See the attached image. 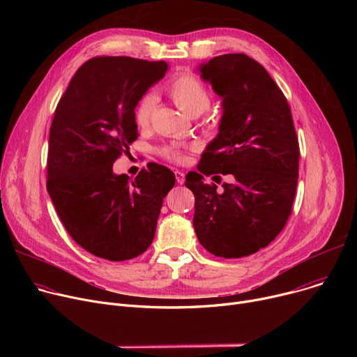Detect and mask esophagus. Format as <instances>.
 I'll use <instances>...</instances> for the list:
<instances>
[{
  "label": "esophagus",
  "mask_w": 357,
  "mask_h": 357,
  "mask_svg": "<svg viewBox=\"0 0 357 357\" xmlns=\"http://www.w3.org/2000/svg\"><path fill=\"white\" fill-rule=\"evenodd\" d=\"M175 178H176V182L179 185H182L185 182V174L181 172V171H175Z\"/></svg>",
  "instance_id": "obj_1"
}]
</instances>
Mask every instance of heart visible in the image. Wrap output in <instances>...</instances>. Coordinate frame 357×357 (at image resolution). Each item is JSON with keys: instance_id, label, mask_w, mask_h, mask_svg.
<instances>
[{"instance_id": "obj_1", "label": "heart", "mask_w": 357, "mask_h": 357, "mask_svg": "<svg viewBox=\"0 0 357 357\" xmlns=\"http://www.w3.org/2000/svg\"><path fill=\"white\" fill-rule=\"evenodd\" d=\"M168 94L174 103L186 114L196 117L205 113L211 106V93L203 82L192 73L178 75L168 86ZM157 97L154 94H145L134 109V120L138 127H148L154 112ZM165 158L179 162L183 160L182 152L176 146H165L162 149Z\"/></svg>"}]
</instances>
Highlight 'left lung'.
<instances>
[{
    "instance_id": "obj_1",
    "label": "left lung",
    "mask_w": 357,
    "mask_h": 357,
    "mask_svg": "<svg viewBox=\"0 0 357 357\" xmlns=\"http://www.w3.org/2000/svg\"><path fill=\"white\" fill-rule=\"evenodd\" d=\"M199 69L223 98V117L197 172L186 175L195 195L193 227L216 257L240 259L267 247L292 212L298 137L284 93L257 61L227 54ZM218 173L232 176L222 190L204 182Z\"/></svg>"
}]
</instances>
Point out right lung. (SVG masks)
Here are the masks:
<instances>
[{"label":"right lung","mask_w":357,"mask_h":357,"mask_svg":"<svg viewBox=\"0 0 357 357\" xmlns=\"http://www.w3.org/2000/svg\"><path fill=\"white\" fill-rule=\"evenodd\" d=\"M164 61L97 56L61 97L49 131L47 193L70 237L93 256L124 261L154 240L171 169L148 164L131 179L113 164L138 137L134 109L165 76Z\"/></svg>","instance_id":"right-lung-1"}]
</instances>
